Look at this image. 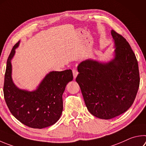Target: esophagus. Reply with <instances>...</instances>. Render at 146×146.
I'll list each match as a JSON object with an SVG mask.
<instances>
[{
	"mask_svg": "<svg viewBox=\"0 0 146 146\" xmlns=\"http://www.w3.org/2000/svg\"><path fill=\"white\" fill-rule=\"evenodd\" d=\"M72 71H73V75L74 79H75L76 76H77V75H78V72L77 70H76L75 68H73V70H72Z\"/></svg>",
	"mask_w": 146,
	"mask_h": 146,
	"instance_id": "1",
	"label": "esophagus"
}]
</instances>
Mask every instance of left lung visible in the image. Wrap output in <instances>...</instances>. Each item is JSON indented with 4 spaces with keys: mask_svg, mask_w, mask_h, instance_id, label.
Returning a JSON list of instances; mask_svg holds the SVG:
<instances>
[{
    "mask_svg": "<svg viewBox=\"0 0 146 146\" xmlns=\"http://www.w3.org/2000/svg\"><path fill=\"white\" fill-rule=\"evenodd\" d=\"M115 57L102 63L92 59L78 66L76 81L89 112L96 117L110 119L128 110L135 99L140 84L137 58L126 39L111 31Z\"/></svg>",
    "mask_w": 146,
    "mask_h": 146,
    "instance_id": "left-lung-1",
    "label": "left lung"
}]
</instances>
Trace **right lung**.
<instances>
[{
  "mask_svg": "<svg viewBox=\"0 0 146 146\" xmlns=\"http://www.w3.org/2000/svg\"><path fill=\"white\" fill-rule=\"evenodd\" d=\"M18 45L19 42L13 47L7 60L3 91L7 107L16 119L30 128L52 126L61 115L62 94L66 85L73 80L72 71H51L34 91L18 88L11 77V59Z\"/></svg>",
  "mask_w": 146,
  "mask_h": 146,
  "instance_id": "right-lung-1",
  "label": "right lung"
}]
</instances>
